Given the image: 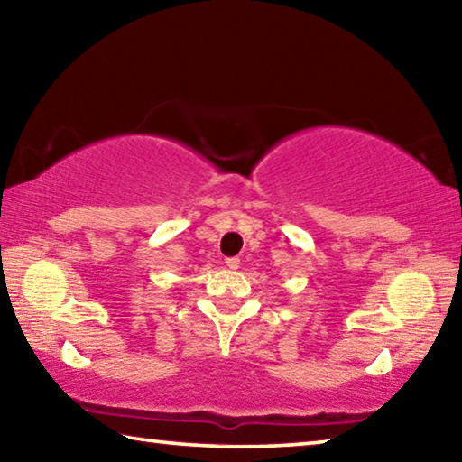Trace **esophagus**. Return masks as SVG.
<instances>
[{"label": "esophagus", "mask_w": 462, "mask_h": 462, "mask_svg": "<svg viewBox=\"0 0 462 462\" xmlns=\"http://www.w3.org/2000/svg\"><path fill=\"white\" fill-rule=\"evenodd\" d=\"M224 263H226V267H228V269H238L240 267L238 256H228V259H226Z\"/></svg>", "instance_id": "1"}]
</instances>
